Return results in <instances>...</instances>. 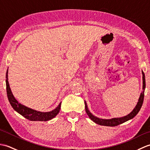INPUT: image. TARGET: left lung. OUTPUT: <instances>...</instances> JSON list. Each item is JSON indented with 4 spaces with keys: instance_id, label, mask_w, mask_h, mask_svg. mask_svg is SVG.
Masks as SVG:
<instances>
[{
    "instance_id": "1",
    "label": "left lung",
    "mask_w": 150,
    "mask_h": 150,
    "mask_svg": "<svg viewBox=\"0 0 150 150\" xmlns=\"http://www.w3.org/2000/svg\"><path fill=\"white\" fill-rule=\"evenodd\" d=\"M142 91L141 92V95H140V97L139 98L138 103L137 104L134 109L133 110L131 113H129L128 115H126L122 117H119V118H112V119H100V118L97 117L96 116H94L93 114H92L90 110H88V108L87 106L86 102L84 101L85 103V110L86 112L88 117H90V119L93 120L94 122L98 124V125L101 126H116L119 125L120 124H122L124 122H126L130 119H132L133 117L136 116V115L139 113V111L141 110L142 107V105L143 103V100H144V90L146 88V81H145V75L144 73L142 71Z\"/></svg>"
}]
</instances>
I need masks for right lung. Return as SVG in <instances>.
I'll use <instances>...</instances> for the list:
<instances>
[{
	"label": "right lung",
	"mask_w": 150,
	"mask_h": 150,
	"mask_svg": "<svg viewBox=\"0 0 150 150\" xmlns=\"http://www.w3.org/2000/svg\"><path fill=\"white\" fill-rule=\"evenodd\" d=\"M8 69L6 71V91L9 103L13 109L21 114L22 116L26 119L31 121H47L53 119L59 113L61 106V103H60L55 109L52 111H47V112H42L35 110L31 108H28L24 105L19 103L13 95L11 88L9 87L8 82Z\"/></svg>",
	"instance_id": "add662e5"
}]
</instances>
